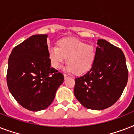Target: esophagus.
<instances>
[{"label": "esophagus", "mask_w": 134, "mask_h": 134, "mask_svg": "<svg viewBox=\"0 0 134 134\" xmlns=\"http://www.w3.org/2000/svg\"><path fill=\"white\" fill-rule=\"evenodd\" d=\"M64 77H65V79H67V78H69V76L68 75H67V74H64Z\"/></svg>", "instance_id": "esophagus-1"}]
</instances>
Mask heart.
<instances>
[{"label":"heart","instance_id":"1","mask_svg":"<svg viewBox=\"0 0 134 134\" xmlns=\"http://www.w3.org/2000/svg\"><path fill=\"white\" fill-rule=\"evenodd\" d=\"M66 60V70L81 75L89 71L96 59L94 46L75 37L59 40L56 46L48 51V59L54 69H60Z\"/></svg>","mask_w":134,"mask_h":134}]
</instances>
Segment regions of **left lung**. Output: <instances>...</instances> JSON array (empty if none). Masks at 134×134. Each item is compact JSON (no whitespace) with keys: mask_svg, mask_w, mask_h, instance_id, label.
Masks as SVG:
<instances>
[{"mask_svg":"<svg viewBox=\"0 0 134 134\" xmlns=\"http://www.w3.org/2000/svg\"><path fill=\"white\" fill-rule=\"evenodd\" d=\"M96 59L88 72L75 79L74 93L86 108L103 110L119 99L128 81V69L120 48L98 40Z\"/></svg>","mask_w":134,"mask_h":134,"instance_id":"obj_1","label":"left lung"}]
</instances>
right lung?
<instances>
[{
	"mask_svg": "<svg viewBox=\"0 0 134 134\" xmlns=\"http://www.w3.org/2000/svg\"><path fill=\"white\" fill-rule=\"evenodd\" d=\"M47 35H32L13 48L8 59L7 84L14 98L32 111L50 106L64 76L51 67Z\"/></svg>",
	"mask_w": 134,
	"mask_h": 134,
	"instance_id": "obj_1",
	"label": "right lung"
}]
</instances>
